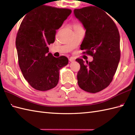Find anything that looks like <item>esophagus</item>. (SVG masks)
Segmentation results:
<instances>
[{
	"label": "esophagus",
	"mask_w": 135,
	"mask_h": 135,
	"mask_svg": "<svg viewBox=\"0 0 135 135\" xmlns=\"http://www.w3.org/2000/svg\"><path fill=\"white\" fill-rule=\"evenodd\" d=\"M69 61L70 62H73V61H75V59L73 58V57H70V58L69 59Z\"/></svg>",
	"instance_id": "esophagus-1"
}]
</instances>
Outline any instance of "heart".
<instances>
[{"instance_id": "1", "label": "heart", "mask_w": 135, "mask_h": 135, "mask_svg": "<svg viewBox=\"0 0 135 135\" xmlns=\"http://www.w3.org/2000/svg\"><path fill=\"white\" fill-rule=\"evenodd\" d=\"M82 27L81 24H79V23H75L74 24V28H78V27Z\"/></svg>"}]
</instances>
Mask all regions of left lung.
Returning a JSON list of instances; mask_svg holds the SVG:
<instances>
[{
  "label": "left lung",
  "mask_w": 135,
  "mask_h": 135,
  "mask_svg": "<svg viewBox=\"0 0 135 135\" xmlns=\"http://www.w3.org/2000/svg\"><path fill=\"white\" fill-rule=\"evenodd\" d=\"M74 12L86 29L81 49L93 58L86 63L76 59L81 66L78 84L82 90L95 93L108 86L115 75L121 57L119 33L115 22L102 8L88 6Z\"/></svg>",
  "instance_id": "8db88e82"
}]
</instances>
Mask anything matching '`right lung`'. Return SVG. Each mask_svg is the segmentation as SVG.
Masks as SVG:
<instances>
[{
	"instance_id": "obj_1",
	"label": "right lung",
	"mask_w": 135,
	"mask_h": 135,
	"mask_svg": "<svg viewBox=\"0 0 135 135\" xmlns=\"http://www.w3.org/2000/svg\"><path fill=\"white\" fill-rule=\"evenodd\" d=\"M71 12L69 8L44 5L27 14L20 24L16 39L19 67L36 90L46 91L56 86L60 69L68 64L65 56L47 53L48 45L55 41L56 30Z\"/></svg>"
}]
</instances>
